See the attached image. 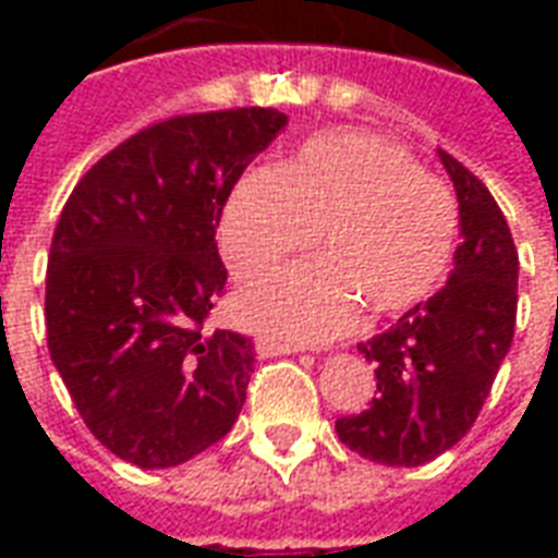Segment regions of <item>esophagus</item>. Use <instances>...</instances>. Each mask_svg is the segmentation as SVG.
I'll return each mask as SVG.
<instances>
[{
  "label": "esophagus",
  "instance_id": "esophagus-1",
  "mask_svg": "<svg viewBox=\"0 0 558 558\" xmlns=\"http://www.w3.org/2000/svg\"><path fill=\"white\" fill-rule=\"evenodd\" d=\"M290 352H299L295 343H283L278 338H268V335H259L256 338V355L259 359H271V355H290Z\"/></svg>",
  "mask_w": 558,
  "mask_h": 558
}]
</instances>
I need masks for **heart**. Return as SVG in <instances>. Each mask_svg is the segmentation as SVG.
Masks as SVG:
<instances>
[{"label": "heart", "instance_id": "heart-1", "mask_svg": "<svg viewBox=\"0 0 558 558\" xmlns=\"http://www.w3.org/2000/svg\"><path fill=\"white\" fill-rule=\"evenodd\" d=\"M302 263L242 299L244 316L292 340H323L355 319L398 316L439 290L457 242L454 194L403 148L371 134L307 140L280 170L232 187L220 247L232 275L259 280L314 242Z\"/></svg>", "mask_w": 558, "mask_h": 558}]
</instances>
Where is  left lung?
I'll return each instance as SVG.
<instances>
[{"label": "left lung", "instance_id": "obj_1", "mask_svg": "<svg viewBox=\"0 0 558 558\" xmlns=\"http://www.w3.org/2000/svg\"><path fill=\"white\" fill-rule=\"evenodd\" d=\"M460 203L454 268L442 290L359 343L376 364L371 407L338 418L340 442L386 466H421L469 433L508 355L517 319V247L478 175L439 148Z\"/></svg>", "mask_w": 558, "mask_h": 558}]
</instances>
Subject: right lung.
<instances>
[{
	"label": "right lung",
	"mask_w": 558,
	"mask_h": 558,
	"mask_svg": "<svg viewBox=\"0 0 558 558\" xmlns=\"http://www.w3.org/2000/svg\"><path fill=\"white\" fill-rule=\"evenodd\" d=\"M287 128L271 107L172 116L92 167L68 196L47 266V347L92 436L140 469L223 439L254 340L206 331L223 295L220 211Z\"/></svg>",
	"instance_id": "add662e5"
}]
</instances>
